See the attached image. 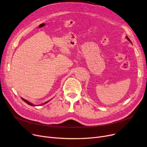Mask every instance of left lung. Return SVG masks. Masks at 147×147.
<instances>
[{"instance_id":"1","label":"left lung","mask_w":147,"mask_h":147,"mask_svg":"<svg viewBox=\"0 0 147 147\" xmlns=\"http://www.w3.org/2000/svg\"><path fill=\"white\" fill-rule=\"evenodd\" d=\"M126 38H127V40H129V42H130V43H132V42H131V41H130V39H129V37H127V36H126Z\"/></svg>"}]
</instances>
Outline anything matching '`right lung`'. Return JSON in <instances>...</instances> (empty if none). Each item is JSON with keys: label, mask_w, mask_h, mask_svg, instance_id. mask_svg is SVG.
<instances>
[{"label": "right lung", "mask_w": 147, "mask_h": 147, "mask_svg": "<svg viewBox=\"0 0 147 147\" xmlns=\"http://www.w3.org/2000/svg\"><path fill=\"white\" fill-rule=\"evenodd\" d=\"M21 99L23 100V101H24L25 102H26L27 104H28V105H31V106H35V105L34 104H32L31 102H30L29 101H27V100H26L25 99H24V98H21ZM50 101V100H49ZM49 101H47V102H45V103H43V104H41V105H43V104H46L48 102H49ZM37 106V105H36Z\"/></svg>", "instance_id": "add662e5"}]
</instances>
